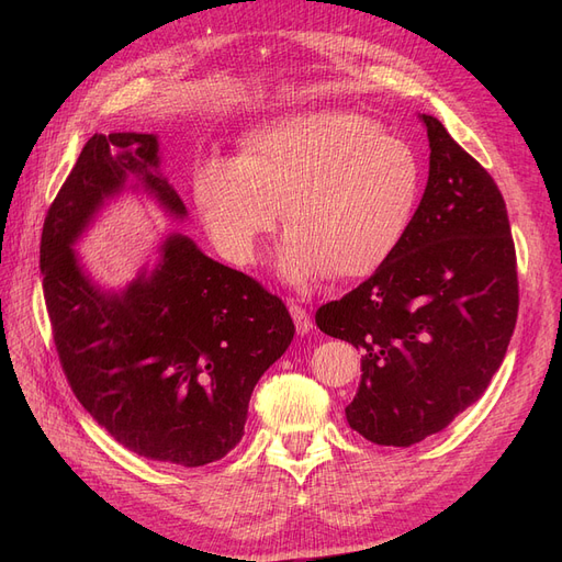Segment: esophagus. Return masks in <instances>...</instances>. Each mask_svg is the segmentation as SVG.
<instances>
[{
  "label": "esophagus",
  "mask_w": 562,
  "mask_h": 562,
  "mask_svg": "<svg viewBox=\"0 0 562 562\" xmlns=\"http://www.w3.org/2000/svg\"><path fill=\"white\" fill-rule=\"evenodd\" d=\"M288 307H291V314H293V321H295V328H297V333L300 335H307L314 326H312V316H310V312L302 307V304H297V302H291L288 304Z\"/></svg>",
  "instance_id": "34e87169"
}]
</instances>
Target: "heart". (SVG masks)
Instances as JSON below:
<instances>
[{
  "label": "heart",
  "instance_id": "heart-1",
  "mask_svg": "<svg viewBox=\"0 0 562 562\" xmlns=\"http://www.w3.org/2000/svg\"><path fill=\"white\" fill-rule=\"evenodd\" d=\"M419 190L415 149L337 108L279 116L246 135L239 157L213 155L194 171L203 225L234 265L258 258L283 206L279 269L291 283L375 271L411 229Z\"/></svg>",
  "mask_w": 562,
  "mask_h": 562
}]
</instances>
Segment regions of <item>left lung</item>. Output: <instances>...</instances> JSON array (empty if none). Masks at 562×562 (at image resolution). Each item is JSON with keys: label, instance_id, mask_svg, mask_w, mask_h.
I'll return each instance as SVG.
<instances>
[{"label": "left lung", "instance_id": "1", "mask_svg": "<svg viewBox=\"0 0 562 562\" xmlns=\"http://www.w3.org/2000/svg\"><path fill=\"white\" fill-rule=\"evenodd\" d=\"M429 180L401 246L316 326L361 349L353 431L407 448L483 396L518 318L516 248L497 182L431 114Z\"/></svg>", "mask_w": 562, "mask_h": 562}]
</instances>
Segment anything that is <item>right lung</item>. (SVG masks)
I'll return each instance as SVG.
<instances>
[{
	"instance_id": "obj_1",
	"label": "right lung",
	"mask_w": 562,
	"mask_h": 562,
	"mask_svg": "<svg viewBox=\"0 0 562 562\" xmlns=\"http://www.w3.org/2000/svg\"><path fill=\"white\" fill-rule=\"evenodd\" d=\"M128 176L184 217L159 173L151 133H95L46 213L44 300L63 372L77 401L116 443L155 462L203 467L244 436L248 401L295 335L281 297L203 255L184 234L122 293L103 291L72 250Z\"/></svg>"
}]
</instances>
